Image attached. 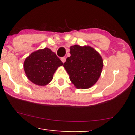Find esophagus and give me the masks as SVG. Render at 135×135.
Masks as SVG:
<instances>
[{"label":"esophagus","instance_id":"1","mask_svg":"<svg viewBox=\"0 0 135 135\" xmlns=\"http://www.w3.org/2000/svg\"><path fill=\"white\" fill-rule=\"evenodd\" d=\"M61 60L62 61V62H64L66 61V58L65 57H62V58H61Z\"/></svg>","mask_w":135,"mask_h":135}]
</instances>
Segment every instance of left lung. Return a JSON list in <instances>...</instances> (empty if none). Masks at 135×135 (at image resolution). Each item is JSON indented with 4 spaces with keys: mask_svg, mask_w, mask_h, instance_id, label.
I'll return each mask as SVG.
<instances>
[{
    "mask_svg": "<svg viewBox=\"0 0 135 135\" xmlns=\"http://www.w3.org/2000/svg\"><path fill=\"white\" fill-rule=\"evenodd\" d=\"M71 56L66 59L64 68L69 79L79 89H86L96 84L100 77L103 61L99 53L90 46L74 45L70 47Z\"/></svg>",
    "mask_w": 135,
    "mask_h": 135,
    "instance_id": "8db88e82",
    "label": "left lung"
}]
</instances>
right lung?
Wrapping results in <instances>:
<instances>
[{
  "mask_svg": "<svg viewBox=\"0 0 135 135\" xmlns=\"http://www.w3.org/2000/svg\"><path fill=\"white\" fill-rule=\"evenodd\" d=\"M63 63L50 49L38 50L27 56L24 62L26 75L31 82L37 85L49 84L58 67Z\"/></svg>",
  "mask_w": 135,
  "mask_h": 135,
  "instance_id": "1",
  "label": "right lung"
}]
</instances>
